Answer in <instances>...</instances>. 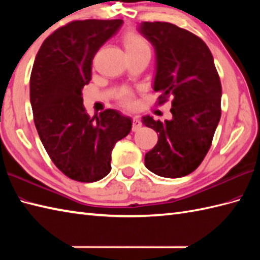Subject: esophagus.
Wrapping results in <instances>:
<instances>
[{"label":"esophagus","mask_w":260,"mask_h":260,"mask_svg":"<svg viewBox=\"0 0 260 260\" xmlns=\"http://www.w3.org/2000/svg\"><path fill=\"white\" fill-rule=\"evenodd\" d=\"M142 127V123L141 120L139 119V117L137 116H135V117H133V131L134 132H137Z\"/></svg>","instance_id":"esophagus-1"}]
</instances>
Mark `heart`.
<instances>
[{
  "label": "heart",
  "instance_id": "heart-1",
  "mask_svg": "<svg viewBox=\"0 0 260 260\" xmlns=\"http://www.w3.org/2000/svg\"><path fill=\"white\" fill-rule=\"evenodd\" d=\"M124 46H125V49L127 52L150 50L145 39L142 36H140L139 33H135V32L126 33L124 37ZM121 102H123L125 105H132V103H133V99H132L131 95L127 93V95H124L123 98H121Z\"/></svg>",
  "mask_w": 260,
  "mask_h": 260
}]
</instances>
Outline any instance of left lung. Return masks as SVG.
Listing matches in <instances>:
<instances>
[{"mask_svg":"<svg viewBox=\"0 0 260 260\" xmlns=\"http://www.w3.org/2000/svg\"><path fill=\"white\" fill-rule=\"evenodd\" d=\"M155 51L153 89L163 103L170 95L172 118L142 123L158 141L145 154V167L163 178L193 172L207 155L221 116V84L213 57L200 38L168 22H142L137 27Z\"/></svg>","mask_w":260,"mask_h":260,"instance_id":"8db88e82","label":"left lung"}]
</instances>
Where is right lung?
Segmentation results:
<instances>
[{
  "instance_id": "1",
  "label": "right lung",
  "mask_w": 260,
  "mask_h": 260,
  "mask_svg": "<svg viewBox=\"0 0 260 260\" xmlns=\"http://www.w3.org/2000/svg\"><path fill=\"white\" fill-rule=\"evenodd\" d=\"M123 23L70 22L43 41L33 63L30 102L38 134L54 165L76 181L105 178L116 142L132 129V118L115 109L90 118L81 97L91 79L93 57Z\"/></svg>"
}]
</instances>
